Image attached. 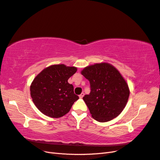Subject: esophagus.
Returning <instances> with one entry per match:
<instances>
[{"label": "esophagus", "instance_id": "34e87169", "mask_svg": "<svg viewBox=\"0 0 160 160\" xmlns=\"http://www.w3.org/2000/svg\"><path fill=\"white\" fill-rule=\"evenodd\" d=\"M84 95H85V94H84V93H81L79 95V98H81H81H83V96H84Z\"/></svg>", "mask_w": 160, "mask_h": 160}]
</instances>
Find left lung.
I'll use <instances>...</instances> for the list:
<instances>
[{
    "mask_svg": "<svg viewBox=\"0 0 160 160\" xmlns=\"http://www.w3.org/2000/svg\"><path fill=\"white\" fill-rule=\"evenodd\" d=\"M81 74L89 81L91 92L83 99L93 119L106 122L122 112L129 96L126 81L114 66L108 62L89 65Z\"/></svg>",
    "mask_w": 160,
    "mask_h": 160,
    "instance_id": "obj_1",
    "label": "left lung"
}]
</instances>
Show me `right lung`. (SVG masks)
<instances>
[{
    "mask_svg": "<svg viewBox=\"0 0 160 160\" xmlns=\"http://www.w3.org/2000/svg\"><path fill=\"white\" fill-rule=\"evenodd\" d=\"M77 71L75 67L52 65L43 69L30 86L34 104L44 115L52 118L62 117L79 99L68 79Z\"/></svg>",
    "mask_w": 160,
    "mask_h": 160,
    "instance_id": "add662e5",
    "label": "right lung"
}]
</instances>
